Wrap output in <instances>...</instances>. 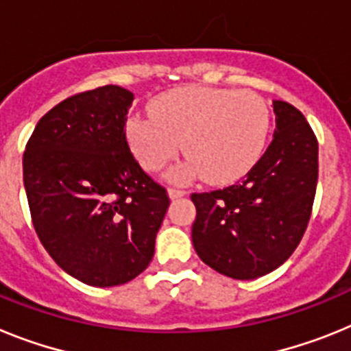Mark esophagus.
<instances>
[{
    "label": "esophagus",
    "mask_w": 351,
    "mask_h": 351,
    "mask_svg": "<svg viewBox=\"0 0 351 351\" xmlns=\"http://www.w3.org/2000/svg\"><path fill=\"white\" fill-rule=\"evenodd\" d=\"M184 195H186L184 190H176V188H170V190H169V197L172 198V200H176V198L184 197Z\"/></svg>",
    "instance_id": "obj_1"
}]
</instances>
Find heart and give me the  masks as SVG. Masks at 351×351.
Listing matches in <instances>:
<instances>
[{"instance_id": "b5f03b06", "label": "heart", "mask_w": 351, "mask_h": 351, "mask_svg": "<svg viewBox=\"0 0 351 351\" xmlns=\"http://www.w3.org/2000/svg\"><path fill=\"white\" fill-rule=\"evenodd\" d=\"M151 112L130 117L133 153L145 170L158 172L184 149L190 160L170 173L178 181H237L260 160L271 128L267 101L253 91L178 88L158 96Z\"/></svg>"}]
</instances>
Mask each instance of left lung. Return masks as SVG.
Here are the masks:
<instances>
[{
	"label": "left lung",
	"instance_id": "obj_1",
	"mask_svg": "<svg viewBox=\"0 0 351 351\" xmlns=\"http://www.w3.org/2000/svg\"><path fill=\"white\" fill-rule=\"evenodd\" d=\"M276 130L267 151L237 184L193 193L197 255L219 274L256 280L299 246L318 182V142L293 105L272 101Z\"/></svg>",
	"mask_w": 351,
	"mask_h": 351
}]
</instances>
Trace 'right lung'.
Masks as SVG:
<instances>
[{
	"label": "right lung",
	"mask_w": 351,
	"mask_h": 351,
	"mask_svg": "<svg viewBox=\"0 0 351 351\" xmlns=\"http://www.w3.org/2000/svg\"><path fill=\"white\" fill-rule=\"evenodd\" d=\"M133 93L104 86L73 95L38 121L23 158L38 239L58 265L91 287L145 271L169 195L126 141Z\"/></svg>",
	"instance_id": "right-lung-1"
}]
</instances>
